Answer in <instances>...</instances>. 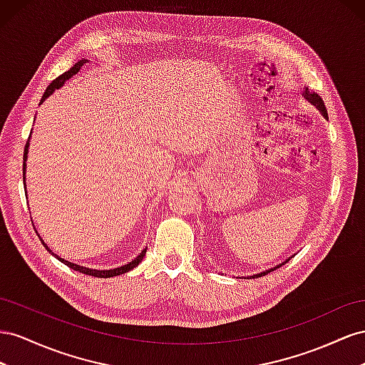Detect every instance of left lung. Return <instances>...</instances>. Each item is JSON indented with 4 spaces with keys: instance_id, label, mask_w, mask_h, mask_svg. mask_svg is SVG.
Segmentation results:
<instances>
[{
    "instance_id": "8db88e82",
    "label": "left lung",
    "mask_w": 365,
    "mask_h": 365,
    "mask_svg": "<svg viewBox=\"0 0 365 365\" xmlns=\"http://www.w3.org/2000/svg\"><path fill=\"white\" fill-rule=\"evenodd\" d=\"M303 96L310 102V103H314V106L321 111V114L322 116H324L326 119H329V116H327V110H326V106H324V102H322V99H321V96H318L317 93H314V91H310L309 88H304L303 90ZM286 262H289V259H286ZM281 264H284V263H281ZM281 264H278L277 267H279ZM275 267H272V269H267L266 272H262V274H257V275H252V278H255V277H262V275H266V274H269V272H272Z\"/></svg>"
}]
</instances>
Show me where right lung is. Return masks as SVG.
Here are the masks:
<instances>
[{
  "label": "right lung",
  "instance_id": "obj_1",
  "mask_svg": "<svg viewBox=\"0 0 365 365\" xmlns=\"http://www.w3.org/2000/svg\"><path fill=\"white\" fill-rule=\"evenodd\" d=\"M86 62H88L87 59H81V61H78L75 66H73L68 71H66V73H62L61 76H58L53 82H51V84L47 87V90L44 91V95H43V99H41V102L39 103H43L51 93H53L55 90H58V88H61L62 86H64V82H67L70 78H73L76 75V73L81 70V67L86 64ZM27 153H29V142L26 143V148H24V163H23V179H24V183H26V160H27ZM35 227V226H34ZM38 234V232H36ZM38 237H39V234H38ZM39 240H41V243L44 245V247L47 249V251L51 254V255H55L59 262H62L64 264H67L70 269H73V270H78V272H82V274H86V275H91V277H98V278H110V277H118V275H122V274H125V272H128V270H131V269H134L136 267L142 259H143V257H145V252H147V247L143 249V251L133 259V262H130V263H127V264H123V266H120V267H114V269H103V270H98V269H90V267H86V266H79V264H76V263H71V262H67V259H64V258H59L56 254H53L51 252V249L44 243V240L43 238L39 237Z\"/></svg>",
  "mask_w": 365,
  "mask_h": 365
}]
</instances>
